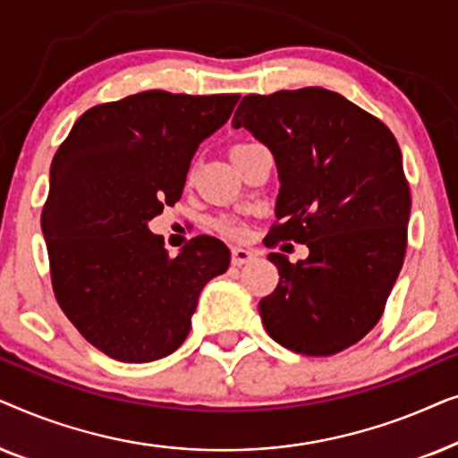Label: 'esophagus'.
Returning a JSON list of instances; mask_svg holds the SVG:
<instances>
[{
  "label": "esophagus",
  "instance_id": "1",
  "mask_svg": "<svg viewBox=\"0 0 458 458\" xmlns=\"http://www.w3.org/2000/svg\"><path fill=\"white\" fill-rule=\"evenodd\" d=\"M256 259V254L252 250H246V248H233L231 250V265L233 267H242V265H248V262H252Z\"/></svg>",
  "mask_w": 458,
  "mask_h": 458
}]
</instances>
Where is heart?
Returning <instances> with one entry per match:
<instances>
[{
	"mask_svg": "<svg viewBox=\"0 0 458 458\" xmlns=\"http://www.w3.org/2000/svg\"><path fill=\"white\" fill-rule=\"evenodd\" d=\"M248 146H250V143H240V146H235L233 149H231V154L237 152V149H242V148H248ZM221 229L225 231V233H229V235H237V233H240V227H237V225L231 223V221H223V223H221Z\"/></svg>",
	"mask_w": 458,
	"mask_h": 458,
	"instance_id": "heart-1",
	"label": "heart"
}]
</instances>
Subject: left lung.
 <instances>
[{"label":"left lung","mask_w":458,"mask_h":458,"mask_svg":"<svg viewBox=\"0 0 458 458\" xmlns=\"http://www.w3.org/2000/svg\"><path fill=\"white\" fill-rule=\"evenodd\" d=\"M235 129L271 149L279 174L268 243H306L296 265L271 252L279 284L259 302L267 334L292 352L329 356L384 315L406 252L411 193L403 154L377 118L323 87L246 96Z\"/></svg>","instance_id":"1"}]
</instances>
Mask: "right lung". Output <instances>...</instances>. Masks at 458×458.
<instances>
[{
    "label": "right lung",
    "instance_id": "1",
    "mask_svg": "<svg viewBox=\"0 0 458 458\" xmlns=\"http://www.w3.org/2000/svg\"><path fill=\"white\" fill-rule=\"evenodd\" d=\"M240 96L143 91L87 110L49 168L41 229L60 309L91 346L152 362L185 342L199 292L229 268L221 240L168 256L149 221L181 198L199 143Z\"/></svg>",
    "mask_w": 458,
    "mask_h": 458
}]
</instances>
